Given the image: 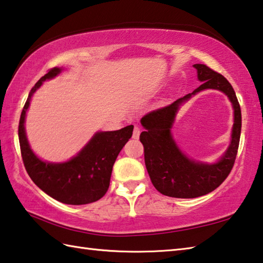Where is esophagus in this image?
<instances>
[{
	"mask_svg": "<svg viewBox=\"0 0 263 263\" xmlns=\"http://www.w3.org/2000/svg\"><path fill=\"white\" fill-rule=\"evenodd\" d=\"M140 128L139 127H135V130H133V135H132V138L133 139H139V136H140Z\"/></svg>",
	"mask_w": 263,
	"mask_h": 263,
	"instance_id": "obj_1",
	"label": "esophagus"
}]
</instances>
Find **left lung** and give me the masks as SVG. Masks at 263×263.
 <instances>
[{
	"label": "left lung",
	"instance_id": "obj_1",
	"mask_svg": "<svg viewBox=\"0 0 263 263\" xmlns=\"http://www.w3.org/2000/svg\"><path fill=\"white\" fill-rule=\"evenodd\" d=\"M201 85L192 93L169 106L148 112L141 118L140 141L144 145L145 164L154 187L173 198L191 199L208 194L228 177L235 163L241 131V111L235 90L222 74L204 64H194ZM204 89H217L226 93L234 108L231 145L214 164L191 159L182 153L171 133L175 115L181 104Z\"/></svg>",
	"mask_w": 263,
	"mask_h": 263
}]
</instances>
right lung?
Here are the masks:
<instances>
[{"label": "right lung", "instance_id": "1", "mask_svg": "<svg viewBox=\"0 0 263 263\" xmlns=\"http://www.w3.org/2000/svg\"><path fill=\"white\" fill-rule=\"evenodd\" d=\"M63 70V68L49 70L31 89L19 121V144L24 165L37 187L60 202L86 204L98 201L106 194L110 184L114 163L119 152L132 137L133 125L117 131H98L69 161L56 163L37 157L26 137V112L33 94L42 83L55 78Z\"/></svg>", "mask_w": 263, "mask_h": 263}]
</instances>
